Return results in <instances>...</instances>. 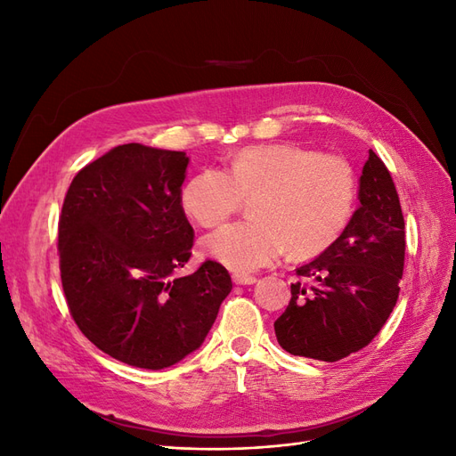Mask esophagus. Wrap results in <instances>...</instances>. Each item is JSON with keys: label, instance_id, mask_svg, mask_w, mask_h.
I'll list each match as a JSON object with an SVG mask.
<instances>
[{"label": "esophagus", "instance_id": "1", "mask_svg": "<svg viewBox=\"0 0 456 456\" xmlns=\"http://www.w3.org/2000/svg\"><path fill=\"white\" fill-rule=\"evenodd\" d=\"M232 280H233V283H238V285H253L256 281L255 275L243 273V272H233L232 273Z\"/></svg>", "mask_w": 456, "mask_h": 456}]
</instances>
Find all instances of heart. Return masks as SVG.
Wrapping results in <instances>:
<instances>
[{
    "instance_id": "b5f03b06",
    "label": "heart",
    "mask_w": 456,
    "mask_h": 456,
    "mask_svg": "<svg viewBox=\"0 0 456 456\" xmlns=\"http://www.w3.org/2000/svg\"><path fill=\"white\" fill-rule=\"evenodd\" d=\"M251 220L223 226L201 240V251L220 265L249 272L285 251L297 260L323 255L355 211L352 165L297 142L245 146L226 173L203 169L184 184L181 203L203 228H213L251 200Z\"/></svg>"
}]
</instances>
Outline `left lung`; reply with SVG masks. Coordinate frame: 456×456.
I'll return each mask as SVG.
<instances>
[{
    "instance_id": "obj_1",
    "label": "left lung",
    "mask_w": 456,
    "mask_h": 456,
    "mask_svg": "<svg viewBox=\"0 0 456 456\" xmlns=\"http://www.w3.org/2000/svg\"><path fill=\"white\" fill-rule=\"evenodd\" d=\"M405 266V220L392 175L369 150L360 207L337 243L297 268L291 300L275 320L293 355L338 362L375 338L395 306Z\"/></svg>"
}]
</instances>
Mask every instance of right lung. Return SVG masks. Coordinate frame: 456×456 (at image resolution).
<instances>
[{"mask_svg":"<svg viewBox=\"0 0 456 456\" xmlns=\"http://www.w3.org/2000/svg\"><path fill=\"white\" fill-rule=\"evenodd\" d=\"M184 151L123 144L81 169L59 218L64 297L96 348L163 369L201 346L232 291L215 260L184 278L194 228L181 203Z\"/></svg>","mask_w":456,"mask_h":456,"instance_id":"obj_1","label":"right lung"}]
</instances>
